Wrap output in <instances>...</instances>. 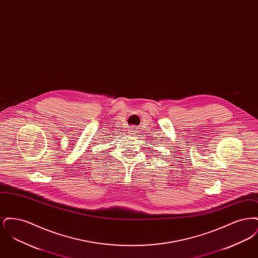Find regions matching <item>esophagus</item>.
Masks as SVG:
<instances>
[{"label":"esophagus","mask_w":258,"mask_h":258,"mask_svg":"<svg viewBox=\"0 0 258 258\" xmlns=\"http://www.w3.org/2000/svg\"><path fill=\"white\" fill-rule=\"evenodd\" d=\"M136 131H137V127H136L135 125H133V126L130 127V132H131L132 134H135V133H136Z\"/></svg>","instance_id":"1"}]
</instances>
